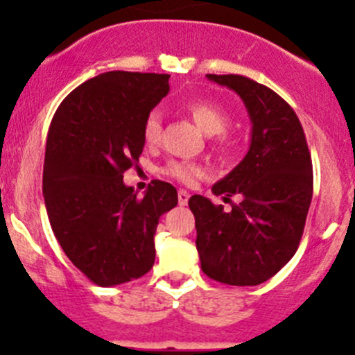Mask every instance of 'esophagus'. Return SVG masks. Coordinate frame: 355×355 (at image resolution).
<instances>
[{
  "label": "esophagus",
  "instance_id": "34e87169",
  "mask_svg": "<svg viewBox=\"0 0 355 355\" xmlns=\"http://www.w3.org/2000/svg\"><path fill=\"white\" fill-rule=\"evenodd\" d=\"M189 198H191V194H189L185 189H180V191H178V204H180V206H185V204L189 202Z\"/></svg>",
  "mask_w": 355,
  "mask_h": 355
}]
</instances>
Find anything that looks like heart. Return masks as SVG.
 I'll use <instances>...</instances> for the list:
<instances>
[{
    "label": "heart",
    "instance_id": "obj_1",
    "mask_svg": "<svg viewBox=\"0 0 355 355\" xmlns=\"http://www.w3.org/2000/svg\"><path fill=\"white\" fill-rule=\"evenodd\" d=\"M189 116L192 118L196 125L207 135H214V146L216 148H227L230 144V139L227 134V125L230 121L227 111L221 110L220 106L207 101H192L185 106ZM142 137L146 144L155 146L161 139V113L159 111H151L146 116L144 125H142ZM163 173L168 175L173 180L180 184L192 185L204 175V168L198 163L191 161H170L163 168Z\"/></svg>",
    "mask_w": 355,
    "mask_h": 355
}]
</instances>
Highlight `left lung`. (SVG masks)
Returning a JSON list of instances; mask_svg holds the SVG:
<instances>
[{
    "label": "left lung",
    "instance_id": "1",
    "mask_svg": "<svg viewBox=\"0 0 355 355\" xmlns=\"http://www.w3.org/2000/svg\"><path fill=\"white\" fill-rule=\"evenodd\" d=\"M207 78L227 85L244 101L252 139L244 159L218 184L232 209L192 196L200 268L220 284L247 287L277 275L292 259L302 239L313 199V161L302 125L284 98L244 75ZM241 195V202H231Z\"/></svg>",
    "mask_w": 355,
    "mask_h": 355
}]
</instances>
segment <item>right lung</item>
<instances>
[{
	"instance_id": "obj_1",
	"label": "right lung",
	"mask_w": 355,
	"mask_h": 355,
	"mask_svg": "<svg viewBox=\"0 0 355 355\" xmlns=\"http://www.w3.org/2000/svg\"><path fill=\"white\" fill-rule=\"evenodd\" d=\"M170 75L106 71L70 92L53 116L42 194L67 257L99 287L141 278L155 264L159 216L177 189L153 180L144 198L123 184L144 149L142 125Z\"/></svg>"
}]
</instances>
